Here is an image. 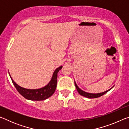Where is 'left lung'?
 I'll return each mask as SVG.
<instances>
[{
  "label": "left lung",
  "instance_id": "8db88e82",
  "mask_svg": "<svg viewBox=\"0 0 129 129\" xmlns=\"http://www.w3.org/2000/svg\"><path fill=\"white\" fill-rule=\"evenodd\" d=\"M75 86H76V88L77 89V90L78 91V92L80 94H81L82 96H84V97H87V98H89V99H94V98H97V97H101V96L105 94L108 91H109V90H110L111 89H109V90H106V91H104L103 93H97V94H93V93H87L85 92V91L82 90L81 89H80L77 86V84H76V83L75 82Z\"/></svg>",
  "mask_w": 129,
  "mask_h": 129
}]
</instances>
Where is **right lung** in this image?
Listing matches in <instances>:
<instances>
[{
	"label": "right lung",
	"mask_w": 129,
	"mask_h": 129,
	"mask_svg": "<svg viewBox=\"0 0 129 129\" xmlns=\"http://www.w3.org/2000/svg\"><path fill=\"white\" fill-rule=\"evenodd\" d=\"M62 67V66H61L55 70L51 81L47 85L38 89H27L23 88L17 85L11 76L10 77L17 90L25 99L32 101H43L51 97L55 91L57 82V73L58 71L61 69Z\"/></svg>",
	"instance_id": "1"
}]
</instances>
